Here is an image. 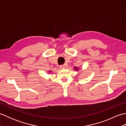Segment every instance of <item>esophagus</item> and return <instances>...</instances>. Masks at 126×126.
Listing matches in <instances>:
<instances>
[{
	"label": "esophagus",
	"instance_id": "34e87169",
	"mask_svg": "<svg viewBox=\"0 0 126 126\" xmlns=\"http://www.w3.org/2000/svg\"><path fill=\"white\" fill-rule=\"evenodd\" d=\"M65 65H61L60 66V68L61 69H64V68H65Z\"/></svg>",
	"mask_w": 126,
	"mask_h": 126
}]
</instances>
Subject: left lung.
Listing matches in <instances>:
<instances>
[{
	"label": "left lung",
	"instance_id": "8db88e82",
	"mask_svg": "<svg viewBox=\"0 0 126 126\" xmlns=\"http://www.w3.org/2000/svg\"><path fill=\"white\" fill-rule=\"evenodd\" d=\"M75 69H76V70H77V67L75 68Z\"/></svg>",
	"mask_w": 126,
	"mask_h": 126
}]
</instances>
